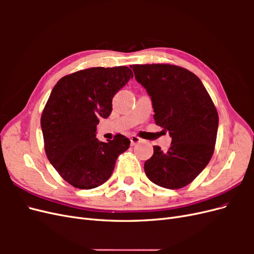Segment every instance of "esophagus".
Wrapping results in <instances>:
<instances>
[{
  "instance_id": "obj_1",
  "label": "esophagus",
  "mask_w": 254,
  "mask_h": 254,
  "mask_svg": "<svg viewBox=\"0 0 254 254\" xmlns=\"http://www.w3.org/2000/svg\"><path fill=\"white\" fill-rule=\"evenodd\" d=\"M141 141H142V139H140L139 136H136V135H131V136H130V142H131L132 146L137 144V143H140Z\"/></svg>"
}]
</instances>
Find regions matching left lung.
I'll use <instances>...</instances> for the list:
<instances>
[{
	"label": "left lung",
	"instance_id": "left-lung-1",
	"mask_svg": "<svg viewBox=\"0 0 254 254\" xmlns=\"http://www.w3.org/2000/svg\"><path fill=\"white\" fill-rule=\"evenodd\" d=\"M130 67L151 98L156 124L172 137L167 151L153 146V155L144 164L145 174L159 187L181 189L210 162L217 136V110L201 80L187 68L165 64Z\"/></svg>",
	"mask_w": 254,
	"mask_h": 254
}]
</instances>
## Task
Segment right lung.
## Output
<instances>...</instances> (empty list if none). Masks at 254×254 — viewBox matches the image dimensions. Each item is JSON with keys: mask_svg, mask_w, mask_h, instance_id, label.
Returning a JSON list of instances; mask_svg holds the SVG:
<instances>
[{"mask_svg": "<svg viewBox=\"0 0 254 254\" xmlns=\"http://www.w3.org/2000/svg\"><path fill=\"white\" fill-rule=\"evenodd\" d=\"M133 73L128 66L90 67L59 79L41 115L47 157L71 186L91 190L102 186L130 140L117 134L108 143L96 139L99 119L112 111V98Z\"/></svg>", "mask_w": 254, "mask_h": 254, "instance_id": "1", "label": "right lung"}]
</instances>
